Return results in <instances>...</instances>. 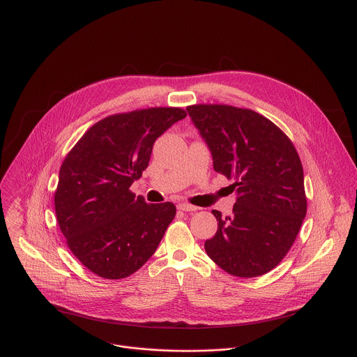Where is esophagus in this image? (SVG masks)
I'll use <instances>...</instances> for the list:
<instances>
[{"mask_svg":"<svg viewBox=\"0 0 357 357\" xmlns=\"http://www.w3.org/2000/svg\"><path fill=\"white\" fill-rule=\"evenodd\" d=\"M180 211H184V212H195L198 208L191 205V204H187V202H183V204H178L177 206Z\"/></svg>","mask_w":357,"mask_h":357,"instance_id":"esophagus-1","label":"esophagus"}]
</instances>
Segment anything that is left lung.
I'll use <instances>...</instances> for the list:
<instances>
[{
    "mask_svg": "<svg viewBox=\"0 0 357 357\" xmlns=\"http://www.w3.org/2000/svg\"><path fill=\"white\" fill-rule=\"evenodd\" d=\"M187 112L206 142L216 173L233 181V213L218 220L205 241L209 258L230 275L254 278L273 269L294 243L307 212L300 158L266 117L227 105H194Z\"/></svg>",
    "mask_w": 357,
    "mask_h": 357,
    "instance_id": "left-lung-1",
    "label": "left lung"
}]
</instances>
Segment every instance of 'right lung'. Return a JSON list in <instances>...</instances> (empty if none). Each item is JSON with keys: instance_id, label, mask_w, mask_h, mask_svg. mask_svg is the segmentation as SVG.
<instances>
[{"instance_id": "obj_1", "label": "right lung", "mask_w": 357, "mask_h": 357, "mask_svg": "<svg viewBox=\"0 0 357 357\" xmlns=\"http://www.w3.org/2000/svg\"><path fill=\"white\" fill-rule=\"evenodd\" d=\"M185 116L178 107L109 116L64 159L57 220L73 254L98 276L123 279L138 271L174 219V204H146L130 187L148 167L155 141Z\"/></svg>"}]
</instances>
